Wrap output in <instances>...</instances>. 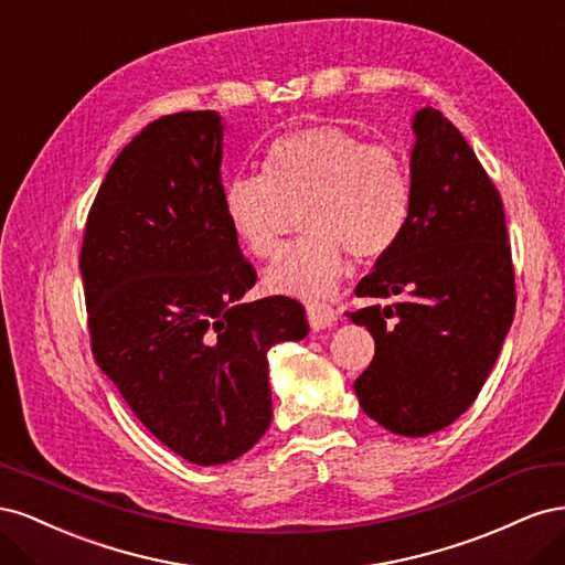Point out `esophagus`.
<instances>
[{"mask_svg": "<svg viewBox=\"0 0 565 565\" xmlns=\"http://www.w3.org/2000/svg\"><path fill=\"white\" fill-rule=\"evenodd\" d=\"M306 318H309V324L313 330H328L337 322V311L330 303L311 301V303H306Z\"/></svg>", "mask_w": 565, "mask_h": 565, "instance_id": "esophagus-1", "label": "esophagus"}]
</instances>
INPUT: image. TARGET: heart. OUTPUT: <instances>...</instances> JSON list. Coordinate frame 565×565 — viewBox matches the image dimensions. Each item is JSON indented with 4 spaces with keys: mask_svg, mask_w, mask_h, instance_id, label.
I'll return each instance as SVG.
<instances>
[{
    "mask_svg": "<svg viewBox=\"0 0 565 565\" xmlns=\"http://www.w3.org/2000/svg\"><path fill=\"white\" fill-rule=\"evenodd\" d=\"M306 200L299 226L306 231L266 270L270 292L299 299L332 295L358 262L380 259L407 224L409 177L396 148L363 143L351 129L313 125L273 141L262 174L233 177L221 204L233 235L256 259L280 249L285 204Z\"/></svg>",
    "mask_w": 565,
    "mask_h": 565,
    "instance_id": "1",
    "label": "heart"
}]
</instances>
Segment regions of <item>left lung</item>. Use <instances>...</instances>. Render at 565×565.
Instances as JSON below:
<instances>
[{
	"mask_svg": "<svg viewBox=\"0 0 565 565\" xmlns=\"http://www.w3.org/2000/svg\"><path fill=\"white\" fill-rule=\"evenodd\" d=\"M407 224L347 313L374 337L353 388L365 415L398 436L446 429L483 388L516 309L498 188L465 136L436 108L413 119ZM385 303L382 305L381 301Z\"/></svg>",
	"mask_w": 565,
	"mask_h": 565,
	"instance_id": "left-lung-1",
	"label": "left lung"
}]
</instances>
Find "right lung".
Segmentation results:
<instances>
[{
	"label": "right lung",
	"instance_id": "right-lung-1",
	"mask_svg": "<svg viewBox=\"0 0 565 565\" xmlns=\"http://www.w3.org/2000/svg\"><path fill=\"white\" fill-rule=\"evenodd\" d=\"M221 156L214 110L150 122L100 183L79 254L98 367L152 436L200 467L266 434V353L309 334L297 299H243L256 273L221 204Z\"/></svg>",
	"mask_w": 565,
	"mask_h": 565
}]
</instances>
